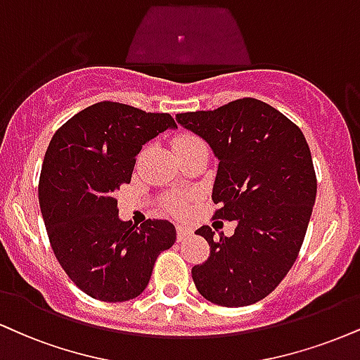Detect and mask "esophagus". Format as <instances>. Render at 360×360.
<instances>
[{"instance_id": "esophagus-1", "label": "esophagus", "mask_w": 360, "mask_h": 360, "mask_svg": "<svg viewBox=\"0 0 360 360\" xmlns=\"http://www.w3.org/2000/svg\"><path fill=\"white\" fill-rule=\"evenodd\" d=\"M176 233H177V241H184L186 238L193 235V229L188 226H183V224H177Z\"/></svg>"}]
</instances>
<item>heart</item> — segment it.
I'll return each mask as SVG.
<instances>
[{
    "label": "heart",
    "instance_id": "1",
    "mask_svg": "<svg viewBox=\"0 0 360 360\" xmlns=\"http://www.w3.org/2000/svg\"><path fill=\"white\" fill-rule=\"evenodd\" d=\"M199 142H202L201 139L193 136V134H183V136L176 137L174 139V149L176 147H181V146H188V144H199ZM167 207L172 211V213L176 214H183L186 211V207H188V199L186 198H172L167 201Z\"/></svg>",
    "mask_w": 360,
    "mask_h": 360
}]
</instances>
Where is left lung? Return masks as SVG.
Masks as SVG:
<instances>
[{"label": "left lung", "instance_id": "obj_1", "mask_svg": "<svg viewBox=\"0 0 360 360\" xmlns=\"http://www.w3.org/2000/svg\"><path fill=\"white\" fill-rule=\"evenodd\" d=\"M219 159L213 219L236 221L235 235L196 229L210 258L193 266L198 292L211 304L245 307L270 295L298 257L317 196L311 154L300 127L257 98L214 110L177 114Z\"/></svg>", "mask_w": 360, "mask_h": 360}]
</instances>
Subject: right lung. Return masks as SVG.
<instances>
[{
	"instance_id": "right-lung-1",
	"label": "right lung",
	"mask_w": 360,
	"mask_h": 360,
	"mask_svg": "<svg viewBox=\"0 0 360 360\" xmlns=\"http://www.w3.org/2000/svg\"><path fill=\"white\" fill-rule=\"evenodd\" d=\"M169 127H177L169 114L103 101L51 137L38 183L46 235L65 274L92 298L139 297L161 251L174 245L172 223L120 221L115 198L131 183L142 146Z\"/></svg>"
}]
</instances>
